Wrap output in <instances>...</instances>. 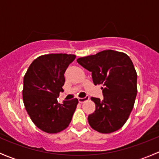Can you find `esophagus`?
<instances>
[{
    "label": "esophagus",
    "instance_id": "34e87169",
    "mask_svg": "<svg viewBox=\"0 0 159 159\" xmlns=\"http://www.w3.org/2000/svg\"><path fill=\"white\" fill-rule=\"evenodd\" d=\"M89 97L87 96H85V97H83V98H78V100H79V102H80V103H83V102H86V101L89 100Z\"/></svg>",
    "mask_w": 159,
    "mask_h": 159
}]
</instances>
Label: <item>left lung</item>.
<instances>
[{
	"label": "left lung",
	"instance_id": "left-lung-1",
	"mask_svg": "<svg viewBox=\"0 0 159 159\" xmlns=\"http://www.w3.org/2000/svg\"><path fill=\"white\" fill-rule=\"evenodd\" d=\"M92 72L93 83L102 85L103 99L91 97L96 110L88 116L89 125L100 133L123 126L133 109L137 95V73L129 57L122 52L103 50L77 59Z\"/></svg>",
	"mask_w": 159,
	"mask_h": 159
}]
</instances>
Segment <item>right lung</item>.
Segmentation results:
<instances>
[{"label":"right lung","instance_id":"add662e5","mask_svg":"<svg viewBox=\"0 0 159 159\" xmlns=\"http://www.w3.org/2000/svg\"><path fill=\"white\" fill-rule=\"evenodd\" d=\"M75 58V55L66 53L40 56L25 73L24 106L34 125L47 133H57L67 128L79 102L76 98L62 104L57 101L63 91L65 71Z\"/></svg>","mask_w":159,"mask_h":159}]
</instances>
